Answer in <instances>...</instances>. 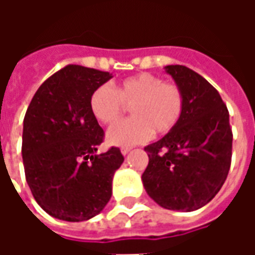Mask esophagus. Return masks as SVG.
Returning a JSON list of instances; mask_svg holds the SVG:
<instances>
[{
    "label": "esophagus",
    "instance_id": "esophagus-1",
    "mask_svg": "<svg viewBox=\"0 0 255 255\" xmlns=\"http://www.w3.org/2000/svg\"><path fill=\"white\" fill-rule=\"evenodd\" d=\"M129 151H131V149H129V147H123V149H122V154L123 155H127L128 153H129Z\"/></svg>",
    "mask_w": 255,
    "mask_h": 255
}]
</instances>
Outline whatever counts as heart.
Returning <instances> with one entry per match:
<instances>
[{"mask_svg":"<svg viewBox=\"0 0 255 255\" xmlns=\"http://www.w3.org/2000/svg\"><path fill=\"white\" fill-rule=\"evenodd\" d=\"M132 105L133 117L115 124L106 133L108 143L129 147L142 143L153 132L166 133L176 127L184 109V97L176 84L151 73H139L122 80L117 90L111 84H101L90 97V111L97 122L112 124Z\"/></svg>","mask_w":255,"mask_h":255,"instance_id":"obj_1","label":"heart"}]
</instances>
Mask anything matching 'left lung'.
<instances>
[{
	"instance_id": "obj_1",
	"label": "left lung",
	"mask_w": 255,
	"mask_h": 255,
	"mask_svg": "<svg viewBox=\"0 0 255 255\" xmlns=\"http://www.w3.org/2000/svg\"><path fill=\"white\" fill-rule=\"evenodd\" d=\"M184 97L177 126L144 147L149 165L143 187L161 208L192 212L202 208L223 187L231 166L230 113L219 91L184 65H166Z\"/></svg>"
}]
</instances>
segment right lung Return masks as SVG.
<instances>
[{
	"instance_id": "add662e5",
	"label": "right lung",
	"mask_w": 255,
	"mask_h": 255,
	"mask_svg": "<svg viewBox=\"0 0 255 255\" xmlns=\"http://www.w3.org/2000/svg\"><path fill=\"white\" fill-rule=\"evenodd\" d=\"M112 73L67 65L41 84L23 122L21 155L27 183L52 217L86 221L112 197V180L124 161L112 147L97 154L104 129L90 111V97Z\"/></svg>"
}]
</instances>
